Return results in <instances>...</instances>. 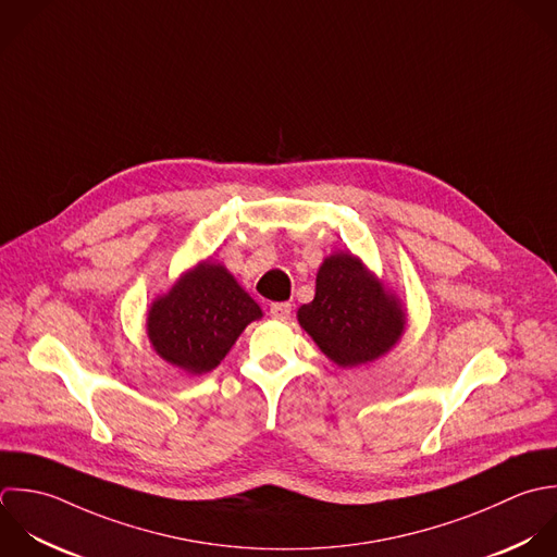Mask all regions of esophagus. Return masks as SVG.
Wrapping results in <instances>:
<instances>
[{"mask_svg": "<svg viewBox=\"0 0 557 557\" xmlns=\"http://www.w3.org/2000/svg\"><path fill=\"white\" fill-rule=\"evenodd\" d=\"M269 314L275 319V321H288L290 319V304H273Z\"/></svg>", "mask_w": 557, "mask_h": 557, "instance_id": "obj_1", "label": "esophagus"}]
</instances>
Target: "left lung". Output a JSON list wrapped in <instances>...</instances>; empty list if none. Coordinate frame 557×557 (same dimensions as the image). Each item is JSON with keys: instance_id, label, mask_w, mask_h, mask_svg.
<instances>
[{"instance_id": "left-lung-1", "label": "left lung", "mask_w": 557, "mask_h": 557, "mask_svg": "<svg viewBox=\"0 0 557 557\" xmlns=\"http://www.w3.org/2000/svg\"><path fill=\"white\" fill-rule=\"evenodd\" d=\"M297 321L336 367L356 369L397 347L408 310L358 256L334 251L319 267L314 299L297 310Z\"/></svg>"}]
</instances>
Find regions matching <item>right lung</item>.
Returning <instances> with one entry per match:
<instances>
[{"mask_svg": "<svg viewBox=\"0 0 557 557\" xmlns=\"http://www.w3.org/2000/svg\"><path fill=\"white\" fill-rule=\"evenodd\" d=\"M262 308L238 280L214 260L186 269L147 308V338L153 351L188 375L210 373L230 354Z\"/></svg>", "mask_w": 557, "mask_h": 557, "instance_id": "right-lung-1", "label": "right lung"}]
</instances>
